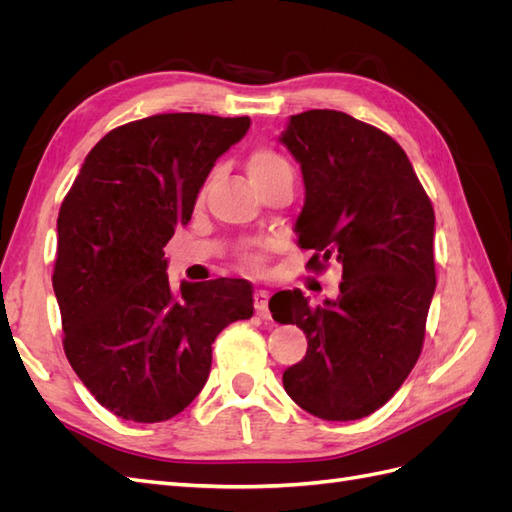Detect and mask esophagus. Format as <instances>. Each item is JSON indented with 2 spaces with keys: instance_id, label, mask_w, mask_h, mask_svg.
I'll return each mask as SVG.
<instances>
[{
  "instance_id": "34e87169",
  "label": "esophagus",
  "mask_w": 512,
  "mask_h": 512,
  "mask_svg": "<svg viewBox=\"0 0 512 512\" xmlns=\"http://www.w3.org/2000/svg\"><path fill=\"white\" fill-rule=\"evenodd\" d=\"M254 307H256V314L258 318L267 320L271 318V312H269V292L267 290H256L254 292Z\"/></svg>"
}]
</instances>
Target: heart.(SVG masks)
Wrapping results in <instances>:
<instances>
[{"label":"heart","mask_w":512,"mask_h":512,"mask_svg":"<svg viewBox=\"0 0 512 512\" xmlns=\"http://www.w3.org/2000/svg\"><path fill=\"white\" fill-rule=\"evenodd\" d=\"M288 162L277 153L275 149L269 147H258L252 151L250 160H247V168H250V175L252 179H260V177H267L271 173H277L280 168H286ZM269 245L267 243H260L256 247H250V250L245 252V262L252 267H262V262H265Z\"/></svg>","instance_id":"1"}]
</instances>
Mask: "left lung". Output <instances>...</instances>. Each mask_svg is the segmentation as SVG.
Instances as JSON below:
<instances>
[{
    "instance_id": "obj_1",
    "label": "left lung",
    "mask_w": 512,
    "mask_h": 512,
    "mask_svg": "<svg viewBox=\"0 0 512 512\" xmlns=\"http://www.w3.org/2000/svg\"><path fill=\"white\" fill-rule=\"evenodd\" d=\"M280 141L303 173L294 228L303 250L316 252L307 269L342 265L335 301L309 305L297 288L269 303L273 320L307 337L284 389L324 421H356L384 406L421 356L436 218L406 151L365 121L316 108L292 115Z\"/></svg>"
}]
</instances>
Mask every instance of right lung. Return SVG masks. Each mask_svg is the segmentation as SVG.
Listing matches in <instances>:
<instances>
[{
	"mask_svg": "<svg viewBox=\"0 0 512 512\" xmlns=\"http://www.w3.org/2000/svg\"><path fill=\"white\" fill-rule=\"evenodd\" d=\"M250 117L166 113L130 121L87 153L57 218L53 290L64 352L106 410L162 423L188 408L211 344L254 314L247 280L166 275L164 245L192 218L211 168Z\"/></svg>",
	"mask_w": 512,
	"mask_h": 512,
	"instance_id": "right-lung-1",
	"label": "right lung"
}]
</instances>
